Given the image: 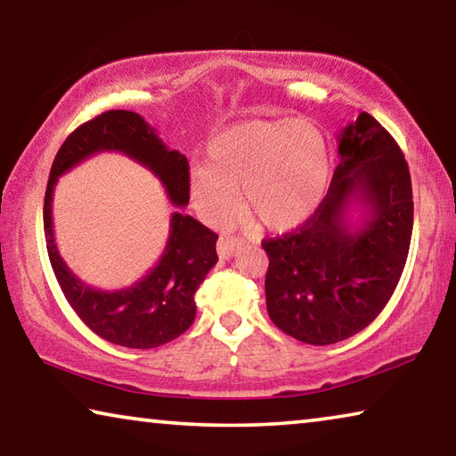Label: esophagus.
Masks as SVG:
<instances>
[{"label": "esophagus", "mask_w": 456, "mask_h": 456, "mask_svg": "<svg viewBox=\"0 0 456 456\" xmlns=\"http://www.w3.org/2000/svg\"><path fill=\"white\" fill-rule=\"evenodd\" d=\"M241 247H243L241 239H237V237H221L219 243H217V253H219L221 259H229V257H233L235 253L241 249Z\"/></svg>", "instance_id": "esophagus-1"}]
</instances>
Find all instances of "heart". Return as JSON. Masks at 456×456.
<instances>
[{"instance_id":"b5f03b06","label":"heart","mask_w":456,"mask_h":456,"mask_svg":"<svg viewBox=\"0 0 456 456\" xmlns=\"http://www.w3.org/2000/svg\"><path fill=\"white\" fill-rule=\"evenodd\" d=\"M331 181V152L318 126L296 118H251L207 144V168L191 175V197L211 221L243 209L269 231H291L318 211Z\"/></svg>"}]
</instances>
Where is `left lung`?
<instances>
[{"mask_svg":"<svg viewBox=\"0 0 456 456\" xmlns=\"http://www.w3.org/2000/svg\"><path fill=\"white\" fill-rule=\"evenodd\" d=\"M338 154L328 195L310 221L261 243L269 318L312 346L342 342L376 320L400 281L412 237L411 173L388 130L362 112L339 133ZM356 204L365 215L354 224Z\"/></svg>","mask_w":456,"mask_h":456,"instance_id":"8db88e82","label":"left lung"}]
</instances>
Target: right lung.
Segmentation results:
<instances>
[{
	"instance_id": "right-lung-1",
	"label": "right lung",
	"mask_w": 456,
	"mask_h": 456,
	"mask_svg": "<svg viewBox=\"0 0 456 456\" xmlns=\"http://www.w3.org/2000/svg\"><path fill=\"white\" fill-rule=\"evenodd\" d=\"M102 151L126 154L163 183L171 203L189 205V160L171 151L141 114L108 110L84 122L66 138L53 159L44 199V233L48 257L61 291L86 326L125 348H159L179 338L195 322V291L217 264V233L191 215L175 211L163 257L141 281L102 291L78 280L60 257L52 227V197L58 176Z\"/></svg>"
}]
</instances>
